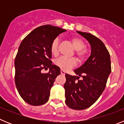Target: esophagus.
Returning <instances> with one entry per match:
<instances>
[{"label": "esophagus", "mask_w": 124, "mask_h": 124, "mask_svg": "<svg viewBox=\"0 0 124 124\" xmlns=\"http://www.w3.org/2000/svg\"><path fill=\"white\" fill-rule=\"evenodd\" d=\"M61 74H63V75H65V72L63 70H61Z\"/></svg>", "instance_id": "1"}]
</instances>
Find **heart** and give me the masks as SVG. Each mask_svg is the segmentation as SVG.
<instances>
[{
  "label": "heart",
  "mask_w": 124,
  "mask_h": 124,
  "mask_svg": "<svg viewBox=\"0 0 124 124\" xmlns=\"http://www.w3.org/2000/svg\"><path fill=\"white\" fill-rule=\"evenodd\" d=\"M73 46L76 51V54L79 58H83L86 54V50H84L83 48L85 46L84 41L81 38L79 37H73L71 39ZM58 46L59 39L56 38L53 41L51 45V53L53 55L56 56L58 54ZM54 63L56 66L60 68L61 70L64 71H67L70 69L74 67L76 64V61L74 58H68L64 56H61L58 58L56 59L54 61Z\"/></svg>",
  "instance_id": "obj_1"
}]
</instances>
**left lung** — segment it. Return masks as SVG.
<instances>
[{
    "instance_id": "1",
    "label": "left lung",
    "mask_w": 124,
    "mask_h": 124,
    "mask_svg": "<svg viewBox=\"0 0 124 124\" xmlns=\"http://www.w3.org/2000/svg\"><path fill=\"white\" fill-rule=\"evenodd\" d=\"M76 32L89 43L91 52L86 62L74 71L77 76L66 74L65 102L71 109L83 110L91 106L103 93L111 63L109 51L100 39L89 33Z\"/></svg>"
}]
</instances>
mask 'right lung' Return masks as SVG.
<instances>
[{
	"mask_svg": "<svg viewBox=\"0 0 124 124\" xmlns=\"http://www.w3.org/2000/svg\"><path fill=\"white\" fill-rule=\"evenodd\" d=\"M66 30L46 25L33 30L24 38L15 59V81L23 99L31 106H41L48 101L50 89L60 68L52 64L51 45L61 33ZM49 68L48 73L42 69Z\"/></svg>",
	"mask_w": 124,
	"mask_h": 124,
	"instance_id": "add662e5",
	"label": "right lung"
}]
</instances>
